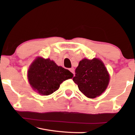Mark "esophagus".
<instances>
[{
    "mask_svg": "<svg viewBox=\"0 0 135 135\" xmlns=\"http://www.w3.org/2000/svg\"><path fill=\"white\" fill-rule=\"evenodd\" d=\"M69 71H71V73H73L74 75V69L73 68H70V69H69Z\"/></svg>",
    "mask_w": 135,
    "mask_h": 135,
    "instance_id": "1",
    "label": "esophagus"
}]
</instances>
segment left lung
I'll return each mask as SVG.
<instances>
[{
    "label": "left lung",
    "mask_w": 135,
    "mask_h": 135,
    "mask_svg": "<svg viewBox=\"0 0 135 135\" xmlns=\"http://www.w3.org/2000/svg\"><path fill=\"white\" fill-rule=\"evenodd\" d=\"M109 74L103 61L98 58H84L75 69L73 81L82 93L89 98L99 97L108 87Z\"/></svg>",
    "instance_id": "left-lung-1"
}]
</instances>
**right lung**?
<instances>
[{
	"label": "right lung",
	"instance_id": "right-lung-1",
	"mask_svg": "<svg viewBox=\"0 0 135 135\" xmlns=\"http://www.w3.org/2000/svg\"><path fill=\"white\" fill-rule=\"evenodd\" d=\"M73 74L58 66L49 58L37 57L31 64L27 79L31 87L40 95L47 96L60 88L63 81L73 78Z\"/></svg>",
	"mask_w": 135,
	"mask_h": 135
}]
</instances>
